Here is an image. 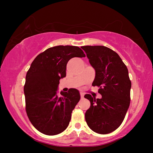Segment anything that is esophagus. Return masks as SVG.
<instances>
[{"label": "esophagus", "instance_id": "esophagus-1", "mask_svg": "<svg viewBox=\"0 0 153 153\" xmlns=\"http://www.w3.org/2000/svg\"><path fill=\"white\" fill-rule=\"evenodd\" d=\"M80 96H81V98H84V94L83 92H80Z\"/></svg>", "mask_w": 153, "mask_h": 153}]
</instances>
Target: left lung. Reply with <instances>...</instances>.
Instances as JSON below:
<instances>
[{
  "label": "left lung",
  "mask_w": 153,
  "mask_h": 153,
  "mask_svg": "<svg viewBox=\"0 0 153 153\" xmlns=\"http://www.w3.org/2000/svg\"><path fill=\"white\" fill-rule=\"evenodd\" d=\"M96 75L92 86L100 88L101 98L85 94L90 107L85 113L89 128L100 134H109L123 122L130 103L131 83L128 68L117 53L104 46H84Z\"/></svg>",
  "instance_id": "left-lung-1"
}]
</instances>
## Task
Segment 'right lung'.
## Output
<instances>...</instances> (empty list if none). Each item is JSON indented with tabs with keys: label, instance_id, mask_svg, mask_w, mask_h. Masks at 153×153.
Instances as JSON below:
<instances>
[{
	"label": "right lung",
	"instance_id": "right-lung-1",
	"mask_svg": "<svg viewBox=\"0 0 153 153\" xmlns=\"http://www.w3.org/2000/svg\"><path fill=\"white\" fill-rule=\"evenodd\" d=\"M76 46H56L46 49L35 58L25 77V110L33 127L44 134L54 136L65 129L72 111L79 101V90L71 88L57 96L59 80L66 76L68 61L84 57Z\"/></svg>",
	"mask_w": 153,
	"mask_h": 153
}]
</instances>
